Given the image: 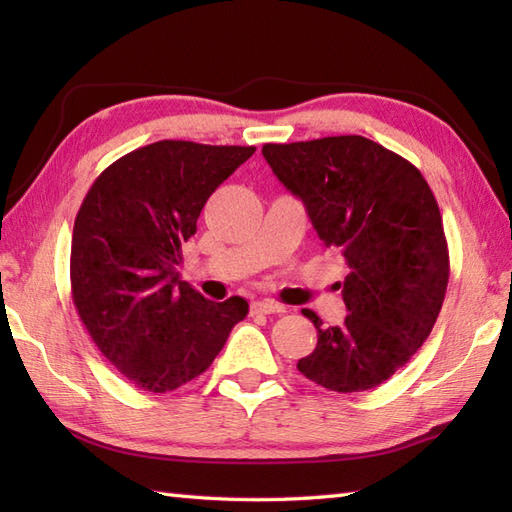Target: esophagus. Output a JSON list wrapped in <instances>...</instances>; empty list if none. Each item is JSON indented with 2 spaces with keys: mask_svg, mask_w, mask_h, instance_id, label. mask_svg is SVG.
Segmentation results:
<instances>
[{
  "mask_svg": "<svg viewBox=\"0 0 512 512\" xmlns=\"http://www.w3.org/2000/svg\"><path fill=\"white\" fill-rule=\"evenodd\" d=\"M250 312H253V314H281V312H286V308L277 301L264 299V301L250 303Z\"/></svg>",
  "mask_w": 512,
  "mask_h": 512,
  "instance_id": "esophagus-1",
  "label": "esophagus"
}]
</instances>
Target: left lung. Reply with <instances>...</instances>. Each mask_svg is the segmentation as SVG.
I'll use <instances>...</instances> for the list:
<instances>
[{
  "mask_svg": "<svg viewBox=\"0 0 512 512\" xmlns=\"http://www.w3.org/2000/svg\"><path fill=\"white\" fill-rule=\"evenodd\" d=\"M266 162L306 204L323 246L339 250L347 273V317L317 328V347L299 372L330 391L352 394L394 376L436 323L449 284L442 215L409 160L363 136L266 143Z\"/></svg>",
  "mask_w": 512,
  "mask_h": 512,
  "instance_id": "left-lung-1",
  "label": "left lung"
}]
</instances>
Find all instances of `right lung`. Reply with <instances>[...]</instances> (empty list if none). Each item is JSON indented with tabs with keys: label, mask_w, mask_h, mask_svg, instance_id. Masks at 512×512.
<instances>
[{
	"label": "right lung",
	"mask_w": 512,
	"mask_h": 512,
	"mask_svg": "<svg viewBox=\"0 0 512 512\" xmlns=\"http://www.w3.org/2000/svg\"><path fill=\"white\" fill-rule=\"evenodd\" d=\"M255 147L158 140L94 180L74 220L70 284L92 341L127 383L165 394L198 378L248 314L180 281L182 242Z\"/></svg>",
	"instance_id": "obj_1"
}]
</instances>
